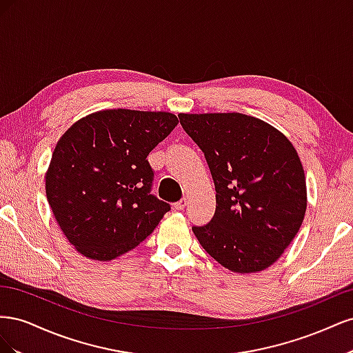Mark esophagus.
Masks as SVG:
<instances>
[{"label": "esophagus", "mask_w": 353, "mask_h": 353, "mask_svg": "<svg viewBox=\"0 0 353 353\" xmlns=\"http://www.w3.org/2000/svg\"><path fill=\"white\" fill-rule=\"evenodd\" d=\"M187 206V199H181L179 201H176L174 205L175 210H184V208Z\"/></svg>", "instance_id": "obj_1"}]
</instances>
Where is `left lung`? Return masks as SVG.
I'll list each match as a JSON object with an SVG mask.
<instances>
[{
  "mask_svg": "<svg viewBox=\"0 0 353 353\" xmlns=\"http://www.w3.org/2000/svg\"><path fill=\"white\" fill-rule=\"evenodd\" d=\"M178 117L205 153L216 190L215 215L193 227L201 248L234 272L268 268L293 241L306 212L305 172L293 144L243 113Z\"/></svg>",
  "mask_w": 353,
  "mask_h": 353,
  "instance_id": "1",
  "label": "left lung"
}]
</instances>
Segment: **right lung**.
<instances>
[{"label": "right lung", "instance_id": "1", "mask_svg": "<svg viewBox=\"0 0 353 353\" xmlns=\"http://www.w3.org/2000/svg\"><path fill=\"white\" fill-rule=\"evenodd\" d=\"M178 125L166 112L112 109L73 123L46 175L48 205L69 243L94 261L137 248L170 210L152 194L147 156Z\"/></svg>", "mask_w": 353, "mask_h": 353}]
</instances>
